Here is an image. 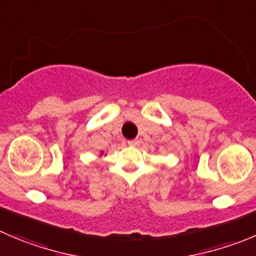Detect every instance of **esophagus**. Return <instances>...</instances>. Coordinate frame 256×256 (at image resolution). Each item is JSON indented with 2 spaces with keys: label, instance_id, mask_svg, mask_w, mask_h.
I'll list each match as a JSON object with an SVG mask.
<instances>
[{
  "label": "esophagus",
  "instance_id": "1",
  "mask_svg": "<svg viewBox=\"0 0 256 256\" xmlns=\"http://www.w3.org/2000/svg\"><path fill=\"white\" fill-rule=\"evenodd\" d=\"M128 146H138V138H135V140H128Z\"/></svg>",
  "mask_w": 256,
  "mask_h": 256
}]
</instances>
